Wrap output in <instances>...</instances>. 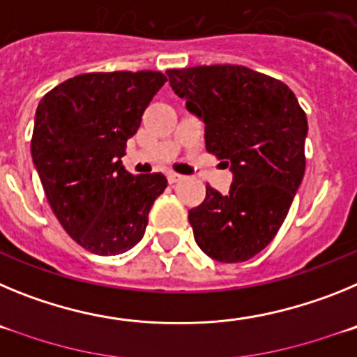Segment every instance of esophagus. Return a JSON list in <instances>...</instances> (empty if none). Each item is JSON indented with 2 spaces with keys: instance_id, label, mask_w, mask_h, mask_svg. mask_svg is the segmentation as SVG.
<instances>
[{
  "instance_id": "obj_1",
  "label": "esophagus",
  "mask_w": 357,
  "mask_h": 357,
  "mask_svg": "<svg viewBox=\"0 0 357 357\" xmlns=\"http://www.w3.org/2000/svg\"><path fill=\"white\" fill-rule=\"evenodd\" d=\"M182 178H184V176L178 175V173H175V172H169L168 173V182H169V184H175V182L182 181Z\"/></svg>"
}]
</instances>
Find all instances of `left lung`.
<instances>
[{
    "mask_svg": "<svg viewBox=\"0 0 357 357\" xmlns=\"http://www.w3.org/2000/svg\"><path fill=\"white\" fill-rule=\"evenodd\" d=\"M169 85L206 125V148L232 172L189 211L195 241L220 263L252 259L275 238L305 172V112L288 85L245 66L168 69Z\"/></svg>",
    "mask_w": 357,
    "mask_h": 357,
    "instance_id": "1",
    "label": "left lung"
}]
</instances>
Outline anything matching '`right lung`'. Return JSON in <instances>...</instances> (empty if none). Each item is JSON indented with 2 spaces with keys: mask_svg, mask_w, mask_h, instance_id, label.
<instances>
[{
  "mask_svg": "<svg viewBox=\"0 0 357 357\" xmlns=\"http://www.w3.org/2000/svg\"><path fill=\"white\" fill-rule=\"evenodd\" d=\"M168 78L159 71L85 73L44 94L31 159L61 225L85 250L116 255L141 241L162 173L134 176L121 157Z\"/></svg>",
  "mask_w": 357,
  "mask_h": 357,
  "instance_id": "right-lung-1",
  "label": "right lung"
}]
</instances>
